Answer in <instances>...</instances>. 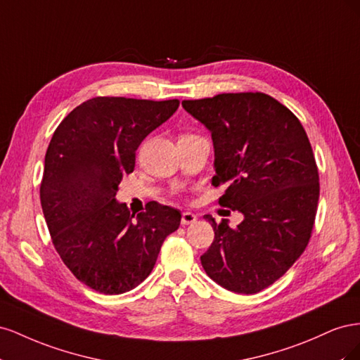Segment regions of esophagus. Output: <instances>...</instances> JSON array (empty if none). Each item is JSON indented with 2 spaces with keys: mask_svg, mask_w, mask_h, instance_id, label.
<instances>
[{
  "mask_svg": "<svg viewBox=\"0 0 360 360\" xmlns=\"http://www.w3.org/2000/svg\"><path fill=\"white\" fill-rule=\"evenodd\" d=\"M197 222V214H193L192 212H184L181 214V225H189Z\"/></svg>",
  "mask_w": 360,
  "mask_h": 360,
  "instance_id": "obj_1",
  "label": "esophagus"
}]
</instances>
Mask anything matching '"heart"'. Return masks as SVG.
Listing matches in <instances>:
<instances>
[{"instance_id": "obj_1", "label": "heart", "mask_w": 360, "mask_h": 360, "mask_svg": "<svg viewBox=\"0 0 360 360\" xmlns=\"http://www.w3.org/2000/svg\"><path fill=\"white\" fill-rule=\"evenodd\" d=\"M186 136H193V135H183L181 138H186Z\"/></svg>"}]
</instances>
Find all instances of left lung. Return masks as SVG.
<instances>
[{
	"label": "left lung",
	"mask_w": 360,
	"mask_h": 360,
	"mask_svg": "<svg viewBox=\"0 0 360 360\" xmlns=\"http://www.w3.org/2000/svg\"><path fill=\"white\" fill-rule=\"evenodd\" d=\"M181 105L212 132V184L226 188L219 204L243 214L236 228L204 216L214 240L201 264L221 287L255 294L284 275L311 238L320 183L308 135L287 106L264 93Z\"/></svg>",
	"instance_id": "8db88e82"
}]
</instances>
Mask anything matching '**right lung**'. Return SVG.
<instances>
[{"label": "right lung", "instance_id": "right-lung-1", "mask_svg": "<svg viewBox=\"0 0 360 360\" xmlns=\"http://www.w3.org/2000/svg\"><path fill=\"white\" fill-rule=\"evenodd\" d=\"M180 102L93 97L76 106L52 135L40 184L41 210L63 263L82 284L123 294L153 270L181 213L156 201L130 213L115 195L135 168L144 138Z\"/></svg>", "mask_w": 360, "mask_h": 360}]
</instances>
